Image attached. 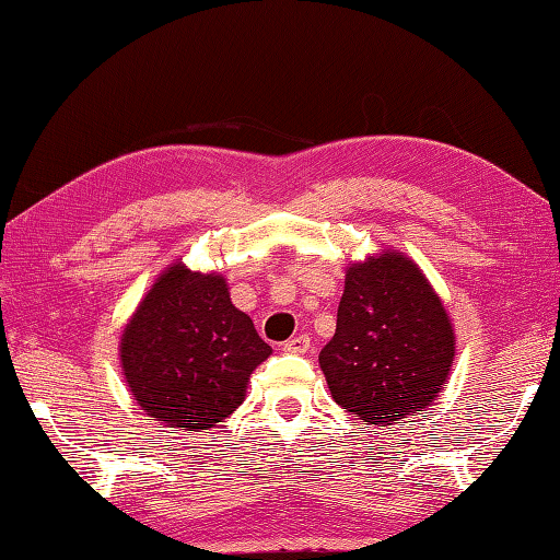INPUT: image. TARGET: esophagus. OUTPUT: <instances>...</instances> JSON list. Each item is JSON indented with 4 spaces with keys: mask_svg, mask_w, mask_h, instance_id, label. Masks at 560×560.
Here are the masks:
<instances>
[{
    "mask_svg": "<svg viewBox=\"0 0 560 560\" xmlns=\"http://www.w3.org/2000/svg\"><path fill=\"white\" fill-rule=\"evenodd\" d=\"M282 351H288V353H298V355L307 353V351H310V336H307V334L292 336L290 341H284V343H282Z\"/></svg>",
    "mask_w": 560,
    "mask_h": 560,
    "instance_id": "esophagus-1",
    "label": "esophagus"
}]
</instances>
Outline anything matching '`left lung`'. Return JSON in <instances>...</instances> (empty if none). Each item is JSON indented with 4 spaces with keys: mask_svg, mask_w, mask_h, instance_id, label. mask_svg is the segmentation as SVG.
Wrapping results in <instances>:
<instances>
[{
    "mask_svg": "<svg viewBox=\"0 0 560 560\" xmlns=\"http://www.w3.org/2000/svg\"><path fill=\"white\" fill-rule=\"evenodd\" d=\"M456 355L444 302L402 253L353 262L319 365L336 405L371 424H402L434 405Z\"/></svg>",
    "mask_w": 560,
    "mask_h": 560,
    "instance_id": "8db88e82",
    "label": "left lung"
}]
</instances>
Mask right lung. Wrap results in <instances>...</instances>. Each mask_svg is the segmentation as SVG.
Segmentation results:
<instances>
[{
	"mask_svg": "<svg viewBox=\"0 0 560 560\" xmlns=\"http://www.w3.org/2000/svg\"><path fill=\"white\" fill-rule=\"evenodd\" d=\"M121 371L143 411L173 429H212L244 402L270 355L217 272L175 262L161 272L121 334Z\"/></svg>",
	"mask_w": 560,
	"mask_h": 560,
	"instance_id": "add662e5",
	"label": "right lung"
}]
</instances>
